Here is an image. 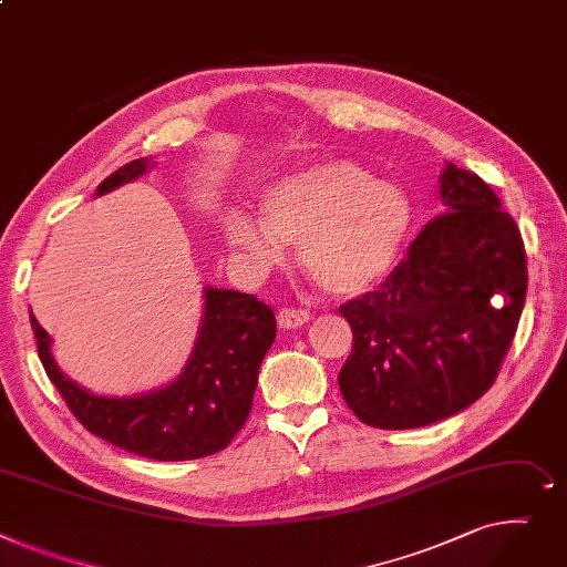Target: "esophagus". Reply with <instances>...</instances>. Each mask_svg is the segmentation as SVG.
I'll return each mask as SVG.
<instances>
[{"instance_id":"esophagus-1","label":"esophagus","mask_w":567,"mask_h":567,"mask_svg":"<svg viewBox=\"0 0 567 567\" xmlns=\"http://www.w3.org/2000/svg\"><path fill=\"white\" fill-rule=\"evenodd\" d=\"M311 313L307 309H295V307H284L279 313H277V320L284 329H295L299 324L309 322Z\"/></svg>"}]
</instances>
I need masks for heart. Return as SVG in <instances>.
Returning <instances> with one entry per match:
<instances>
[{
    "label": "heart",
    "mask_w": 567,
    "mask_h": 567,
    "mask_svg": "<svg viewBox=\"0 0 567 567\" xmlns=\"http://www.w3.org/2000/svg\"><path fill=\"white\" fill-rule=\"evenodd\" d=\"M262 219L272 233L233 217L228 238L258 262H277L284 245L302 247L311 279L331 295H359L389 275L412 226L408 194L357 162L334 159L268 189Z\"/></svg>",
    "instance_id": "b5f03b06"
}]
</instances>
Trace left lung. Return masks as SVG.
<instances>
[{
  "mask_svg": "<svg viewBox=\"0 0 567 567\" xmlns=\"http://www.w3.org/2000/svg\"><path fill=\"white\" fill-rule=\"evenodd\" d=\"M442 198L446 213L421 228L395 270L341 305L352 327L343 401L380 430L421 427L476 403L502 371L524 309V240L498 196L446 164Z\"/></svg>",
  "mask_w": 567,
  "mask_h": 567,
  "instance_id": "obj_1",
  "label": "left lung"
}]
</instances>
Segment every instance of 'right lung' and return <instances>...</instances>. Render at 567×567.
<instances>
[{"label": "right lung", "mask_w": 567, "mask_h": 567, "mask_svg": "<svg viewBox=\"0 0 567 567\" xmlns=\"http://www.w3.org/2000/svg\"><path fill=\"white\" fill-rule=\"evenodd\" d=\"M146 166V157L123 164L97 194L142 176ZM29 318L43 369L73 416L112 446L159 462L206 457L233 442L251 412L260 361L277 337L275 311L260 299L208 288L204 324L181 378L140 398H100L56 369L50 334Z\"/></svg>", "instance_id": "right-lung-1"}]
</instances>
